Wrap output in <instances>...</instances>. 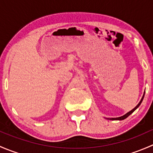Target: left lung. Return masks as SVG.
<instances>
[{
    "label": "left lung",
    "mask_w": 153,
    "mask_h": 153,
    "mask_svg": "<svg viewBox=\"0 0 153 153\" xmlns=\"http://www.w3.org/2000/svg\"><path fill=\"white\" fill-rule=\"evenodd\" d=\"M144 95H145V91H144V92H143V96H142V98H141V101H140V102L138 104V105L135 106V107L134 108V109H132V110L129 111V112H128L127 113H126V114H125V115H123V116L118 117V118H106V119H108V120H118V121H121V120H124V119H125V118H126L128 116H129V115H130L131 114H132V112H133L135 110V109H138V106L141 105V102H142V101H143V97H144Z\"/></svg>",
    "instance_id": "obj_1"
}]
</instances>
